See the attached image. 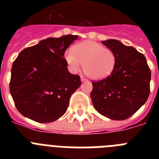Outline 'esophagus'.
<instances>
[{
  "mask_svg": "<svg viewBox=\"0 0 159 159\" xmlns=\"http://www.w3.org/2000/svg\"><path fill=\"white\" fill-rule=\"evenodd\" d=\"M81 81H82V82H85V81H88V80L84 78V77H81Z\"/></svg>",
  "mask_w": 159,
  "mask_h": 159,
  "instance_id": "1",
  "label": "esophagus"
}]
</instances>
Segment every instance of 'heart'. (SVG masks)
<instances>
[{
    "label": "heart",
    "mask_w": 159,
    "mask_h": 159,
    "mask_svg": "<svg viewBox=\"0 0 159 159\" xmlns=\"http://www.w3.org/2000/svg\"><path fill=\"white\" fill-rule=\"evenodd\" d=\"M64 59L72 72L80 71L84 63V72L93 80L109 76L117 63L115 52L93 40L80 42L66 50Z\"/></svg>",
    "instance_id": "1"
}]
</instances>
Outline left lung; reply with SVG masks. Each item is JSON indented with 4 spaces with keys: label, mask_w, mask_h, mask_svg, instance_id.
I'll list each match as a JSON object with an SVG mask.
<instances>
[{
    "label": "left lung",
    "mask_w": 159,
    "mask_h": 159,
    "mask_svg": "<svg viewBox=\"0 0 159 159\" xmlns=\"http://www.w3.org/2000/svg\"><path fill=\"white\" fill-rule=\"evenodd\" d=\"M102 43L115 52L117 63L109 76L92 82L91 99L102 116L123 120L134 115L148 99L151 70L144 55L134 48L114 39L102 40Z\"/></svg>",
    "instance_id": "left-lung-1"
}]
</instances>
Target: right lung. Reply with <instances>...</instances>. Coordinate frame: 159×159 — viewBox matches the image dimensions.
Masks as SVG:
<instances>
[{
	"mask_svg": "<svg viewBox=\"0 0 159 159\" xmlns=\"http://www.w3.org/2000/svg\"><path fill=\"white\" fill-rule=\"evenodd\" d=\"M78 36L48 37L25 48L12 64L9 88L18 111L40 123H52L67 111L69 99L81 85L63 58Z\"/></svg>",
	"mask_w": 159,
	"mask_h": 159,
	"instance_id": "obj_1",
	"label": "right lung"
}]
</instances>
